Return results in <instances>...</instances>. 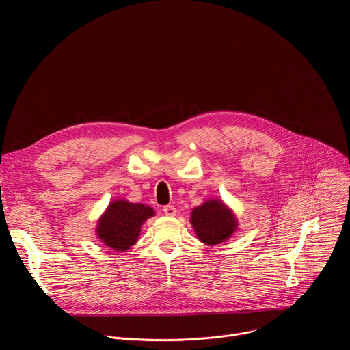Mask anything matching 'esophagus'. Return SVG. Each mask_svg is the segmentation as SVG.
Masks as SVG:
<instances>
[{
    "mask_svg": "<svg viewBox=\"0 0 350 350\" xmlns=\"http://www.w3.org/2000/svg\"><path fill=\"white\" fill-rule=\"evenodd\" d=\"M162 211H163V213H165L166 216H174L176 212H177V209H176L173 205H166V206L162 208Z\"/></svg>",
    "mask_w": 350,
    "mask_h": 350,
    "instance_id": "1",
    "label": "esophagus"
}]
</instances>
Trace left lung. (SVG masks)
<instances>
[{
    "label": "left lung",
    "mask_w": 350,
    "mask_h": 350,
    "mask_svg": "<svg viewBox=\"0 0 350 350\" xmlns=\"http://www.w3.org/2000/svg\"><path fill=\"white\" fill-rule=\"evenodd\" d=\"M191 224L199 239L208 245H216L231 237L237 220L220 201L213 199L192 211Z\"/></svg>",
    "instance_id": "1"
}]
</instances>
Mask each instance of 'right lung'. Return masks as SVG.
I'll return each instance as SVG.
<instances>
[{
    "label": "right lung",
    "instance_id": "1",
    "mask_svg": "<svg viewBox=\"0 0 350 350\" xmlns=\"http://www.w3.org/2000/svg\"><path fill=\"white\" fill-rule=\"evenodd\" d=\"M154 216V209L127 201L112 202L99 219L96 234L107 246L124 252L137 242L142 223Z\"/></svg>",
    "mask_w": 350,
    "mask_h": 350
}]
</instances>
